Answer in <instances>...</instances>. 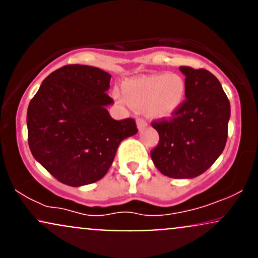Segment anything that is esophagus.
<instances>
[{"instance_id":"34e87169","label":"esophagus","mask_w":258,"mask_h":258,"mask_svg":"<svg viewBox=\"0 0 258 258\" xmlns=\"http://www.w3.org/2000/svg\"><path fill=\"white\" fill-rule=\"evenodd\" d=\"M147 121L144 120V119H142V117H138L137 119V126H138V130H143V128H146L147 127Z\"/></svg>"}]
</instances>
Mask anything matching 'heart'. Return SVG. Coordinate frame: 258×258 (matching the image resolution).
I'll return each instance as SVG.
<instances>
[{
    "label": "heart",
    "instance_id": "obj_1",
    "mask_svg": "<svg viewBox=\"0 0 258 258\" xmlns=\"http://www.w3.org/2000/svg\"><path fill=\"white\" fill-rule=\"evenodd\" d=\"M123 96L133 108L146 109L153 117L171 116L182 105L185 82L177 74H155L123 85Z\"/></svg>",
    "mask_w": 258,
    "mask_h": 258
}]
</instances>
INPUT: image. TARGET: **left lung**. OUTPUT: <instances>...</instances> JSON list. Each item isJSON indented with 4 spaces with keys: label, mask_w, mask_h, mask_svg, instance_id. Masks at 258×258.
I'll return each instance as SVG.
<instances>
[{
    "label": "left lung",
    "mask_w": 258,
    "mask_h": 258,
    "mask_svg": "<svg viewBox=\"0 0 258 258\" xmlns=\"http://www.w3.org/2000/svg\"><path fill=\"white\" fill-rule=\"evenodd\" d=\"M185 75V99L172 117L154 120L159 143L150 150L156 168L171 178H194L226 147L230 104L217 78L206 69L179 67Z\"/></svg>",
    "instance_id": "1"
}]
</instances>
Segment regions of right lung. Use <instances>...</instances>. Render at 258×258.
Returning a JSON list of instances; mask_svg holds the SVG:
<instances>
[{
	"label": "right lung",
	"instance_id": "obj_1",
	"mask_svg": "<svg viewBox=\"0 0 258 258\" xmlns=\"http://www.w3.org/2000/svg\"><path fill=\"white\" fill-rule=\"evenodd\" d=\"M110 78L99 68L64 65L43 80L26 115L31 154L67 185L91 184L105 176L136 121L114 120L105 106Z\"/></svg>",
	"mask_w": 258,
	"mask_h": 258
}]
</instances>
